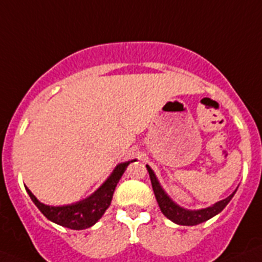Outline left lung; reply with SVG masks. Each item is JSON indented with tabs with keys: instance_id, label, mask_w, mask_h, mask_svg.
<instances>
[{
	"instance_id": "left-lung-1",
	"label": "left lung",
	"mask_w": 262,
	"mask_h": 262,
	"mask_svg": "<svg viewBox=\"0 0 262 262\" xmlns=\"http://www.w3.org/2000/svg\"><path fill=\"white\" fill-rule=\"evenodd\" d=\"M147 166V170L149 173V178H151V184L152 189H154L155 196H156V201L159 203V207L161 210L164 215L168 217L169 221H172L173 223L180 224V226H195V224L203 223V222L209 221L212 216L217 215L222 210L228 205L232 196L235 195L236 189L230 196H227L226 200L219 201V202L214 203L212 206H209L206 209H200V210H189L185 209V207H181L180 205L174 202V201L165 193L161 185H160L159 180H157L156 174L152 170V168L149 165Z\"/></svg>"
}]
</instances>
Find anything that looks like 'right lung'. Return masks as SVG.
Returning <instances> with one entry per match:
<instances>
[{
	"label": "right lung",
	"instance_id": "obj_1",
	"mask_svg": "<svg viewBox=\"0 0 262 262\" xmlns=\"http://www.w3.org/2000/svg\"><path fill=\"white\" fill-rule=\"evenodd\" d=\"M133 161H136V160L118 164L107 177V180L92 195L76 203H71V205H45L38 201V198L27 187L26 191L29 193L32 202L35 203L36 207L40 210L41 214L45 215L48 221L59 224V226L71 228V230H85V228L94 226L108 209L117 184L119 182L120 177L123 176L128 164Z\"/></svg>",
	"mask_w": 262,
	"mask_h": 262
}]
</instances>
